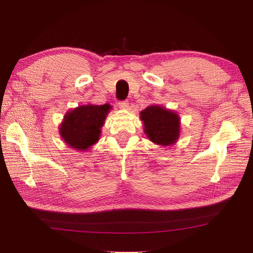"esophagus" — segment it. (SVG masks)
<instances>
[{
	"instance_id": "obj_1",
	"label": "esophagus",
	"mask_w": 253,
	"mask_h": 253,
	"mask_svg": "<svg viewBox=\"0 0 253 253\" xmlns=\"http://www.w3.org/2000/svg\"><path fill=\"white\" fill-rule=\"evenodd\" d=\"M120 110H127L128 109V102L127 101H120L118 103Z\"/></svg>"
}]
</instances>
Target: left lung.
<instances>
[{"mask_svg": "<svg viewBox=\"0 0 253 253\" xmlns=\"http://www.w3.org/2000/svg\"><path fill=\"white\" fill-rule=\"evenodd\" d=\"M143 132L149 140L162 147L177 142L180 135V117L177 112L153 104L140 112Z\"/></svg>", "mask_w": 253, "mask_h": 253, "instance_id": "8db88e82", "label": "left lung"}]
</instances>
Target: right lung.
<instances>
[{
    "label": "right lung",
    "instance_id": "1",
    "mask_svg": "<svg viewBox=\"0 0 253 253\" xmlns=\"http://www.w3.org/2000/svg\"><path fill=\"white\" fill-rule=\"evenodd\" d=\"M110 104H85L67 111L59 126L61 138L73 150L87 151L100 139Z\"/></svg>",
    "mask_w": 253,
    "mask_h": 253
}]
</instances>
